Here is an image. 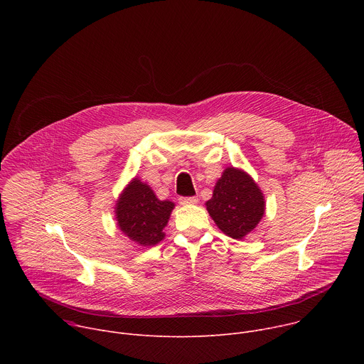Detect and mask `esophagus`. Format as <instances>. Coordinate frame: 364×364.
Returning a JSON list of instances; mask_svg holds the SVG:
<instances>
[{
	"instance_id": "1",
	"label": "esophagus",
	"mask_w": 364,
	"mask_h": 364,
	"mask_svg": "<svg viewBox=\"0 0 364 364\" xmlns=\"http://www.w3.org/2000/svg\"><path fill=\"white\" fill-rule=\"evenodd\" d=\"M178 201H180V204H196V203H198V198L197 197H180Z\"/></svg>"
}]
</instances>
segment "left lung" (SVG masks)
I'll return each mask as SVG.
<instances>
[{"instance_id": "1", "label": "left lung", "mask_w": 364, "mask_h": 364, "mask_svg": "<svg viewBox=\"0 0 364 364\" xmlns=\"http://www.w3.org/2000/svg\"><path fill=\"white\" fill-rule=\"evenodd\" d=\"M205 209L225 235L243 239L264 218L265 197L247 173L228 167Z\"/></svg>"}]
</instances>
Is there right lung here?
Listing matches in <instances>:
<instances>
[{"label":"right lung","instance_id":"add662e5","mask_svg":"<svg viewBox=\"0 0 364 364\" xmlns=\"http://www.w3.org/2000/svg\"><path fill=\"white\" fill-rule=\"evenodd\" d=\"M173 209V201L160 200L149 186L134 178L117 201V223L121 232L136 245L154 246L164 239L163 229Z\"/></svg>","mask_w":364,"mask_h":364}]
</instances>
